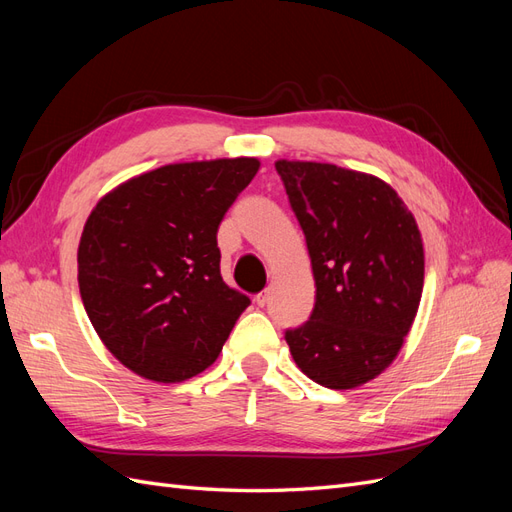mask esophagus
<instances>
[{
	"mask_svg": "<svg viewBox=\"0 0 512 512\" xmlns=\"http://www.w3.org/2000/svg\"><path fill=\"white\" fill-rule=\"evenodd\" d=\"M254 301H256L260 307H265V305L269 303V290H262V292H258L256 297H254Z\"/></svg>",
	"mask_w": 512,
	"mask_h": 512,
	"instance_id": "34e87169",
	"label": "esophagus"
}]
</instances>
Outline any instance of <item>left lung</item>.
<instances>
[{"instance_id":"obj_1","label":"left lung","mask_w":512,"mask_h":512,"mask_svg":"<svg viewBox=\"0 0 512 512\" xmlns=\"http://www.w3.org/2000/svg\"><path fill=\"white\" fill-rule=\"evenodd\" d=\"M275 168L316 282L312 316L286 331L290 354L327 389H356L397 359L412 329L425 280L421 230L376 175L303 160H277Z\"/></svg>"}]
</instances>
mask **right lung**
Wrapping results in <instances>:
<instances>
[{"label": "right lung", "mask_w": 512, "mask_h": 512, "mask_svg": "<svg viewBox=\"0 0 512 512\" xmlns=\"http://www.w3.org/2000/svg\"><path fill=\"white\" fill-rule=\"evenodd\" d=\"M258 168V158L166 164L91 209L76 252L81 299L106 350L136 376H198L250 305L222 280L218 228Z\"/></svg>", "instance_id": "obj_1"}]
</instances>
